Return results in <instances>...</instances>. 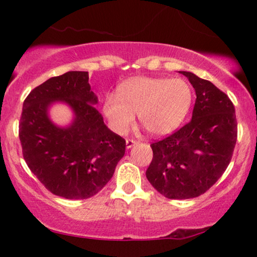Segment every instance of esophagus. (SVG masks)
Segmentation results:
<instances>
[{
    "label": "esophagus",
    "instance_id": "34e87169",
    "mask_svg": "<svg viewBox=\"0 0 257 257\" xmlns=\"http://www.w3.org/2000/svg\"><path fill=\"white\" fill-rule=\"evenodd\" d=\"M137 143H138V142H137V140L127 139V140H126V149H131V147L135 146Z\"/></svg>",
    "mask_w": 257,
    "mask_h": 257
}]
</instances>
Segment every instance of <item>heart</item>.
<instances>
[{
    "label": "heart",
    "instance_id": "b5f03b06",
    "mask_svg": "<svg viewBox=\"0 0 257 257\" xmlns=\"http://www.w3.org/2000/svg\"><path fill=\"white\" fill-rule=\"evenodd\" d=\"M191 101L192 91L185 80L135 77L119 86L118 97L105 98L103 111L119 135L127 132L138 114L147 132L164 136L182 121Z\"/></svg>",
    "mask_w": 257,
    "mask_h": 257
}]
</instances>
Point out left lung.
<instances>
[{
    "mask_svg": "<svg viewBox=\"0 0 257 257\" xmlns=\"http://www.w3.org/2000/svg\"><path fill=\"white\" fill-rule=\"evenodd\" d=\"M194 87L192 120L173 135L151 144L150 184L167 199L203 194L221 178L233 157L237 122L231 100L209 80L180 71Z\"/></svg>",
    "mask_w": 257,
    "mask_h": 257,
    "instance_id": "obj_1",
    "label": "left lung"
}]
</instances>
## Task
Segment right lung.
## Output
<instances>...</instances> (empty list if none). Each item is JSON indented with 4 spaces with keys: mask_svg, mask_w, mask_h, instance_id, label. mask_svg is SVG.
<instances>
[{
    "mask_svg": "<svg viewBox=\"0 0 257 257\" xmlns=\"http://www.w3.org/2000/svg\"><path fill=\"white\" fill-rule=\"evenodd\" d=\"M55 101L74 112L66 128L55 125L48 107ZM86 71H69L35 87L23 103L20 140L28 167L52 194L83 200L97 194L125 154V139L108 130Z\"/></svg>",
    "mask_w": 257,
    "mask_h": 257,
    "instance_id": "add662e5",
    "label": "right lung"
}]
</instances>
